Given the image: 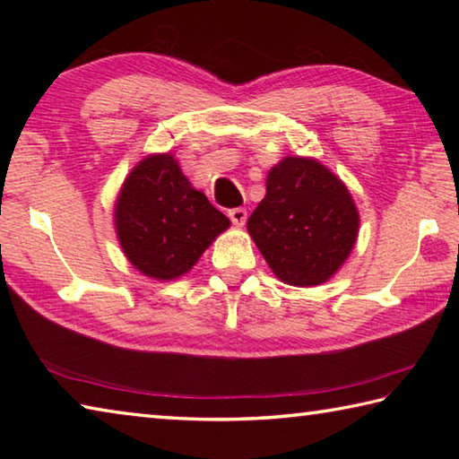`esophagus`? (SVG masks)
Masks as SVG:
<instances>
[{
    "instance_id": "1",
    "label": "esophagus",
    "mask_w": 459,
    "mask_h": 459,
    "mask_svg": "<svg viewBox=\"0 0 459 459\" xmlns=\"http://www.w3.org/2000/svg\"><path fill=\"white\" fill-rule=\"evenodd\" d=\"M229 219L232 221V224H237V227H243L247 222V211L245 208H232V211H229Z\"/></svg>"
}]
</instances>
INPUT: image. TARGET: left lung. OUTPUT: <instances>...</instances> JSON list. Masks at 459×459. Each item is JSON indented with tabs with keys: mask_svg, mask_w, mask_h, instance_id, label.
<instances>
[{
	"mask_svg": "<svg viewBox=\"0 0 459 459\" xmlns=\"http://www.w3.org/2000/svg\"><path fill=\"white\" fill-rule=\"evenodd\" d=\"M351 192L312 158H283L267 174V194L247 230L287 285H322L344 265L359 237Z\"/></svg>",
	"mask_w": 459,
	"mask_h": 459,
	"instance_id": "left-lung-1",
	"label": "left lung"
}]
</instances>
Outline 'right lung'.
I'll list each match as a JSON object with an SVG mask.
<instances>
[{
  "label": "right lung",
  "instance_id": "1",
  "mask_svg": "<svg viewBox=\"0 0 459 459\" xmlns=\"http://www.w3.org/2000/svg\"><path fill=\"white\" fill-rule=\"evenodd\" d=\"M230 221L194 188L172 153L147 155L115 202V230L131 265L160 281L196 265Z\"/></svg>",
  "mask_w": 459,
  "mask_h": 459
}]
</instances>
